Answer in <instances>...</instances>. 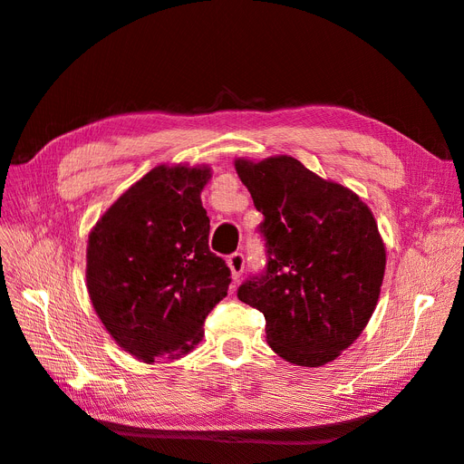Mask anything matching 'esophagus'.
I'll use <instances>...</instances> for the list:
<instances>
[{"mask_svg":"<svg viewBox=\"0 0 464 464\" xmlns=\"http://www.w3.org/2000/svg\"><path fill=\"white\" fill-rule=\"evenodd\" d=\"M227 261H228V266H230V271H232V278L234 280L240 278L242 273H244V266H246L244 254H240V251H234V254L228 256Z\"/></svg>","mask_w":464,"mask_h":464,"instance_id":"34e87169","label":"esophagus"}]
</instances>
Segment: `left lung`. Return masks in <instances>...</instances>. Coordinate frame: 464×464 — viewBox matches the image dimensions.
Here are the masks:
<instances>
[{
  "label": "left lung",
  "mask_w": 464,
  "mask_h": 464,
  "mask_svg": "<svg viewBox=\"0 0 464 464\" xmlns=\"http://www.w3.org/2000/svg\"><path fill=\"white\" fill-rule=\"evenodd\" d=\"M236 172L263 213L266 256L237 298L265 315L280 358L323 366L358 339L382 292L385 246L372 210L292 157L240 159Z\"/></svg>",
  "instance_id": "obj_1"
}]
</instances>
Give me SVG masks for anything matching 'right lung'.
I'll list each match as a JSON object with an SVG mask.
<instances>
[{"instance_id":"add662e5","label":"right lung","mask_w":464,"mask_h":464,"mask_svg":"<svg viewBox=\"0 0 464 464\" xmlns=\"http://www.w3.org/2000/svg\"><path fill=\"white\" fill-rule=\"evenodd\" d=\"M208 168H154L89 236L91 302L114 341L143 362L189 353L228 294V265L208 249Z\"/></svg>"}]
</instances>
